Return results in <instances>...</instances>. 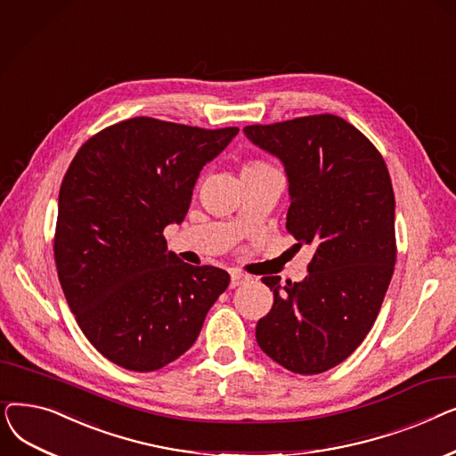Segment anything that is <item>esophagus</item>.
I'll return each instance as SVG.
<instances>
[{
    "label": "esophagus",
    "mask_w": 456,
    "mask_h": 456,
    "mask_svg": "<svg viewBox=\"0 0 456 456\" xmlns=\"http://www.w3.org/2000/svg\"><path fill=\"white\" fill-rule=\"evenodd\" d=\"M249 277L248 275H244L242 272H236V270H232L231 272V289H236V286H240L242 282H246Z\"/></svg>",
    "instance_id": "obj_1"
}]
</instances>
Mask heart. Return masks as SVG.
Instances as JSON below:
<instances>
[{
	"label": "heart",
	"instance_id": "b5f03b06",
	"mask_svg": "<svg viewBox=\"0 0 456 456\" xmlns=\"http://www.w3.org/2000/svg\"><path fill=\"white\" fill-rule=\"evenodd\" d=\"M270 170H275V167H273L270 162L262 160V159H249V160H246V162L242 164L240 175H246V174H258V172H270Z\"/></svg>",
	"mask_w": 456,
	"mask_h": 456
}]
</instances>
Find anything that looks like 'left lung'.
Returning a JSON list of instances; mask_svg holds the SVG:
<instances>
[{"instance_id": "left-lung-1", "label": "left lung", "mask_w": 456, "mask_h": 456, "mask_svg": "<svg viewBox=\"0 0 456 456\" xmlns=\"http://www.w3.org/2000/svg\"><path fill=\"white\" fill-rule=\"evenodd\" d=\"M244 133L284 164L286 229L297 248H314L301 282L281 289V277H262L273 306L256 323V342L289 371L323 373L362 344L388 290L397 256L388 167L361 131L334 114Z\"/></svg>"}]
</instances>
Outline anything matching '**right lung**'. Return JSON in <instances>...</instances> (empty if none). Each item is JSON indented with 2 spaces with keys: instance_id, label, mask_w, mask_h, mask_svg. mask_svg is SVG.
<instances>
[{
  "instance_id": "add662e5",
  "label": "right lung",
  "mask_w": 456,
  "mask_h": 456,
  "mask_svg": "<svg viewBox=\"0 0 456 456\" xmlns=\"http://www.w3.org/2000/svg\"><path fill=\"white\" fill-rule=\"evenodd\" d=\"M238 127L201 129L138 116L88 138L59 191L53 253L64 297L110 362L155 371L200 337L229 273L167 251L203 166Z\"/></svg>"
}]
</instances>
